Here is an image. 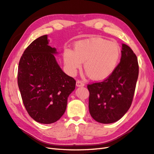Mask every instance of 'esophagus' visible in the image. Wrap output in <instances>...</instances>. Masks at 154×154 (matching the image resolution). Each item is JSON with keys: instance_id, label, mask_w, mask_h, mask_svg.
<instances>
[{"instance_id": "34e87169", "label": "esophagus", "mask_w": 154, "mask_h": 154, "mask_svg": "<svg viewBox=\"0 0 154 154\" xmlns=\"http://www.w3.org/2000/svg\"><path fill=\"white\" fill-rule=\"evenodd\" d=\"M76 86H77V87H80V86H84L85 84H84V82H82V81L78 80L77 81V82H76Z\"/></svg>"}]
</instances>
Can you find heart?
I'll use <instances>...</instances> for the list:
<instances>
[{
  "instance_id": "1",
  "label": "heart",
  "mask_w": 154,
  "mask_h": 154,
  "mask_svg": "<svg viewBox=\"0 0 154 154\" xmlns=\"http://www.w3.org/2000/svg\"><path fill=\"white\" fill-rule=\"evenodd\" d=\"M120 57V47L116 43L101 38L78 42L74 51L66 49L64 60L67 68L75 73L85 62L84 68L92 79L103 80L115 69Z\"/></svg>"
}]
</instances>
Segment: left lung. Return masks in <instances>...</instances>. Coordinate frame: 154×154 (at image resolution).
I'll return each instance as SVG.
<instances>
[{"instance_id": "8db88e82", "label": "left lung", "mask_w": 154, "mask_h": 154, "mask_svg": "<svg viewBox=\"0 0 154 154\" xmlns=\"http://www.w3.org/2000/svg\"><path fill=\"white\" fill-rule=\"evenodd\" d=\"M122 57L112 74L103 81L87 85L89 111L96 121L114 123L128 112L139 76L137 57L130 47L122 44Z\"/></svg>"}]
</instances>
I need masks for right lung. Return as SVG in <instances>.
<instances>
[{"label": "right lung", "mask_w": 154, "mask_h": 154, "mask_svg": "<svg viewBox=\"0 0 154 154\" xmlns=\"http://www.w3.org/2000/svg\"><path fill=\"white\" fill-rule=\"evenodd\" d=\"M47 35L27 47L19 62L17 83L22 100L30 117L49 124L64 115L68 97L76 81L66 75L54 56L57 49L49 45Z\"/></svg>", "instance_id": "add662e5"}]
</instances>
